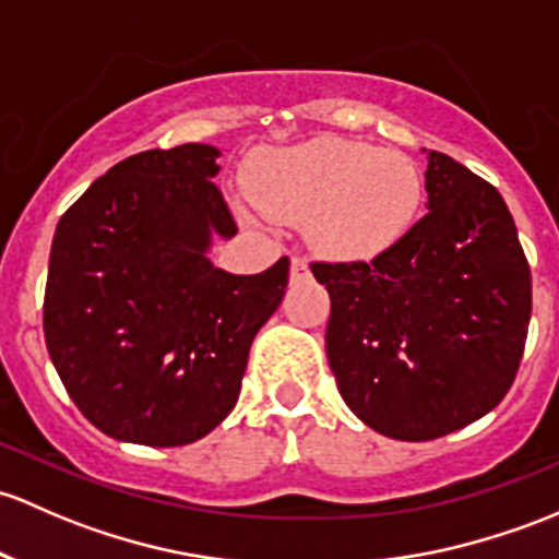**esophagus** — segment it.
Here are the masks:
<instances>
[{"label":"esophagus","mask_w":559,"mask_h":559,"mask_svg":"<svg viewBox=\"0 0 559 559\" xmlns=\"http://www.w3.org/2000/svg\"><path fill=\"white\" fill-rule=\"evenodd\" d=\"M310 275V264L302 257H292V278H308Z\"/></svg>","instance_id":"1"}]
</instances>
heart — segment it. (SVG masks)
Wrapping results in <instances>:
<instances>
[{"label": "heart", "mask_w": 559, "mask_h": 559, "mask_svg": "<svg viewBox=\"0 0 559 559\" xmlns=\"http://www.w3.org/2000/svg\"><path fill=\"white\" fill-rule=\"evenodd\" d=\"M249 201L267 219L305 225L310 246L340 262L385 254L418 219V166L396 150L310 139L264 150L246 171ZM249 219V209H240Z\"/></svg>", "instance_id": "1"}]
</instances>
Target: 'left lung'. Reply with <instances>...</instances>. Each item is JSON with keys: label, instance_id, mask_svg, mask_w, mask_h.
<instances>
[{"label": "left lung", "instance_id": "8db88e82", "mask_svg": "<svg viewBox=\"0 0 559 559\" xmlns=\"http://www.w3.org/2000/svg\"><path fill=\"white\" fill-rule=\"evenodd\" d=\"M428 214L372 262H316L326 358L358 420L428 442L490 413L514 383L531 267L501 192L428 152Z\"/></svg>", "mask_w": 559, "mask_h": 559}]
</instances>
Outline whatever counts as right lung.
Listing matches in <instances>:
<instances>
[{
  "label": "right lung",
  "mask_w": 559,
  "mask_h": 559,
  "mask_svg": "<svg viewBox=\"0 0 559 559\" xmlns=\"http://www.w3.org/2000/svg\"><path fill=\"white\" fill-rule=\"evenodd\" d=\"M222 152L181 144L126 157L52 235L45 343L63 388L117 442L181 448L233 413L249 348L289 284L214 267L235 219L214 176Z\"/></svg>",
  "instance_id": "add662e5"
}]
</instances>
